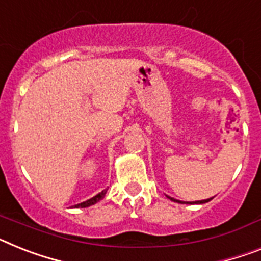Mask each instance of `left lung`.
I'll return each instance as SVG.
<instances>
[{
	"instance_id": "8db88e82",
	"label": "left lung",
	"mask_w": 261,
	"mask_h": 261,
	"mask_svg": "<svg viewBox=\"0 0 261 261\" xmlns=\"http://www.w3.org/2000/svg\"><path fill=\"white\" fill-rule=\"evenodd\" d=\"M168 199H170V200H172V201H176V203H180V204H185V203H187V201H181V200H178V199H174V198H171V196H167ZM212 198H210V199H204V200H196V201H190V203H194V204H203V203H207V201H210L211 200Z\"/></svg>"
}]
</instances>
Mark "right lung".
Masks as SVG:
<instances>
[{
  "label": "right lung",
  "mask_w": 261,
  "mask_h": 261,
  "mask_svg": "<svg viewBox=\"0 0 261 261\" xmlns=\"http://www.w3.org/2000/svg\"><path fill=\"white\" fill-rule=\"evenodd\" d=\"M107 190H109V187H107L106 190H103V191H100L99 194H97L95 196H93L91 199H89V200L82 201V203H80V204H75L74 205V208H86V207H90V205L95 204V203H98V201H100L102 199L105 198V195H106Z\"/></svg>",
  "instance_id": "obj_1"
}]
</instances>
